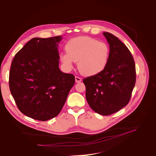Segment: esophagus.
I'll list each match as a JSON object with an SVG mask.
<instances>
[{"label": "esophagus", "instance_id": "34e87169", "mask_svg": "<svg viewBox=\"0 0 156 156\" xmlns=\"http://www.w3.org/2000/svg\"><path fill=\"white\" fill-rule=\"evenodd\" d=\"M75 82H76V83H80V82H81V81H82V79L77 77V76H75Z\"/></svg>", "mask_w": 156, "mask_h": 156}]
</instances>
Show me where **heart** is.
Segmentation results:
<instances>
[{
  "instance_id": "heart-1",
  "label": "heart",
  "mask_w": 156,
  "mask_h": 156,
  "mask_svg": "<svg viewBox=\"0 0 156 156\" xmlns=\"http://www.w3.org/2000/svg\"><path fill=\"white\" fill-rule=\"evenodd\" d=\"M66 52L59 59L64 69L70 71L73 63L83 75L92 76L101 72L108 64L110 48L105 41L88 36H79L69 40L65 45Z\"/></svg>"
}]
</instances>
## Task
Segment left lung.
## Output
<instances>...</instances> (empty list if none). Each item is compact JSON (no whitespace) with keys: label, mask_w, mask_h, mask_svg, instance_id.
<instances>
[{"label":"left lung","mask_w":156,"mask_h":156,"mask_svg":"<svg viewBox=\"0 0 156 156\" xmlns=\"http://www.w3.org/2000/svg\"><path fill=\"white\" fill-rule=\"evenodd\" d=\"M103 34L109 44L108 64L101 72L83 79L86 98L92 109L107 116L129 103L136 81L135 61L126 45L109 32Z\"/></svg>","instance_id":"left-lung-1"}]
</instances>
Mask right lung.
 <instances>
[{
    "label": "right lung",
    "instance_id": "obj_1",
    "mask_svg": "<svg viewBox=\"0 0 156 156\" xmlns=\"http://www.w3.org/2000/svg\"><path fill=\"white\" fill-rule=\"evenodd\" d=\"M62 36L34 37L13 58L9 87L20 111L33 119L47 121L57 116L75 84L73 74L58 68V45Z\"/></svg>",
    "mask_w": 156,
    "mask_h": 156
}]
</instances>
